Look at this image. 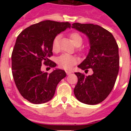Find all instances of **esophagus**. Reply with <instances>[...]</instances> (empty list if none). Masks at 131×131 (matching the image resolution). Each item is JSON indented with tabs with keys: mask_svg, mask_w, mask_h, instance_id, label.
Masks as SVG:
<instances>
[{
	"mask_svg": "<svg viewBox=\"0 0 131 131\" xmlns=\"http://www.w3.org/2000/svg\"><path fill=\"white\" fill-rule=\"evenodd\" d=\"M66 72L67 75H70V74L72 73L71 71H68V70H67V71H66Z\"/></svg>",
	"mask_w": 131,
	"mask_h": 131,
	"instance_id": "obj_1",
	"label": "esophagus"
}]
</instances>
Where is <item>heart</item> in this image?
Masks as SVG:
<instances>
[{
  "label": "heart",
  "instance_id": "heart-1",
  "mask_svg": "<svg viewBox=\"0 0 131 131\" xmlns=\"http://www.w3.org/2000/svg\"><path fill=\"white\" fill-rule=\"evenodd\" d=\"M69 37L75 46L79 47L81 45L82 42H83V38L78 33H76V32L71 33L69 35ZM59 39H60V36L57 35L53 40L52 47V50L54 52H57L58 50ZM56 62H57L59 67H60L61 68L65 69H70L73 68L74 65L76 64L77 59L75 57H74L73 56L63 54L58 58Z\"/></svg>",
  "mask_w": 131,
  "mask_h": 131
}]
</instances>
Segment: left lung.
Here are the masks:
<instances>
[{
  "instance_id": "obj_1",
  "label": "left lung",
  "mask_w": 131,
  "mask_h": 131,
  "mask_svg": "<svg viewBox=\"0 0 131 131\" xmlns=\"http://www.w3.org/2000/svg\"><path fill=\"white\" fill-rule=\"evenodd\" d=\"M71 27L86 35L90 43L89 54L78 68L93 71L88 76L75 73L78 81L74 94L81 102L97 104L107 98L115 84L119 69L118 45L113 35L98 25L74 23Z\"/></svg>"
}]
</instances>
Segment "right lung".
Instances as JSON below:
<instances>
[{"instance_id": "1", "label": "right lung", "mask_w": 131, "mask_h": 131, "mask_svg": "<svg viewBox=\"0 0 131 131\" xmlns=\"http://www.w3.org/2000/svg\"><path fill=\"white\" fill-rule=\"evenodd\" d=\"M70 27L69 22L45 20L28 27L18 36L12 54V75L21 95L30 102L39 104L51 100L59 82L66 76L60 69L50 73L43 72L41 66L56 67L49 60L52 41Z\"/></svg>"}]
</instances>
